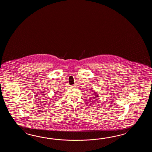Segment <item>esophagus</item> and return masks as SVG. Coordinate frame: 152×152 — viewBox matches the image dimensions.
I'll return each instance as SVG.
<instances>
[{"label":"esophagus","instance_id":"1","mask_svg":"<svg viewBox=\"0 0 152 152\" xmlns=\"http://www.w3.org/2000/svg\"><path fill=\"white\" fill-rule=\"evenodd\" d=\"M71 87H76V85H72L71 86Z\"/></svg>","mask_w":152,"mask_h":152}]
</instances>
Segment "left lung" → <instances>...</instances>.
Here are the masks:
<instances>
[{
  "mask_svg": "<svg viewBox=\"0 0 152 152\" xmlns=\"http://www.w3.org/2000/svg\"><path fill=\"white\" fill-rule=\"evenodd\" d=\"M94 94V95H95V96H96V97H98V94ZM94 98H96V97H94Z\"/></svg>",
  "mask_w": 152,
  "mask_h": 152,
  "instance_id": "1",
  "label": "left lung"
}]
</instances>
